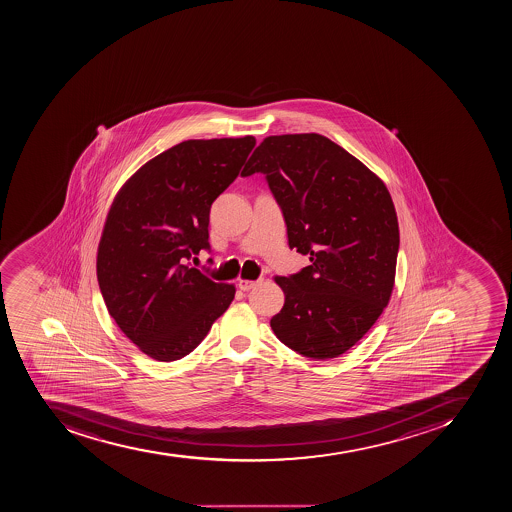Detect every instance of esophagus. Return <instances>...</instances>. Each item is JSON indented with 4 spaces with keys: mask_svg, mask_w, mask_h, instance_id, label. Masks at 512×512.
Wrapping results in <instances>:
<instances>
[{
    "mask_svg": "<svg viewBox=\"0 0 512 512\" xmlns=\"http://www.w3.org/2000/svg\"><path fill=\"white\" fill-rule=\"evenodd\" d=\"M260 281L262 280H242V278H240V280L237 281V286H239L242 291H249L252 290L254 286H257Z\"/></svg>",
    "mask_w": 512,
    "mask_h": 512,
    "instance_id": "1",
    "label": "esophagus"
}]
</instances>
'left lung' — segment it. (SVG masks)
<instances>
[{"label": "left lung", "instance_id": "8db88e82", "mask_svg": "<svg viewBox=\"0 0 512 512\" xmlns=\"http://www.w3.org/2000/svg\"><path fill=\"white\" fill-rule=\"evenodd\" d=\"M257 172L280 204L290 249L311 260L296 275L275 276L285 304L270 326L304 357H339L370 331L393 293V199L370 168L314 132L265 137L242 177Z\"/></svg>", "mask_w": 512, "mask_h": 512}]
</instances>
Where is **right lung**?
Returning a JSON list of instances; mask_svg holds the SVG:
<instances>
[{
    "mask_svg": "<svg viewBox=\"0 0 512 512\" xmlns=\"http://www.w3.org/2000/svg\"><path fill=\"white\" fill-rule=\"evenodd\" d=\"M255 147V137L191 139L144 163L109 208L96 257L106 308L141 352L185 357L226 313L236 286L188 265L209 249V211Z\"/></svg>",
    "mask_w": 512,
    "mask_h": 512,
    "instance_id": "obj_1",
    "label": "right lung"
}]
</instances>
